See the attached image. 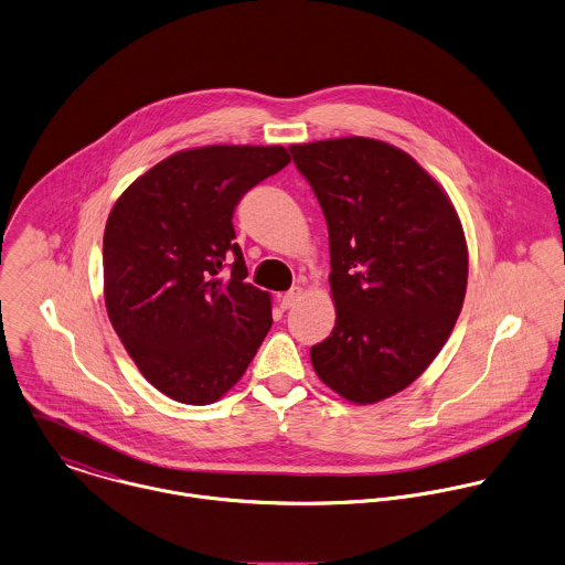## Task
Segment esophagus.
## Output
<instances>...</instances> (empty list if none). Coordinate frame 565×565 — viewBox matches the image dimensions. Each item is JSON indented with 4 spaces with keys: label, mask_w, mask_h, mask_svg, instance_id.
Masks as SVG:
<instances>
[{
    "label": "esophagus",
    "mask_w": 565,
    "mask_h": 565,
    "mask_svg": "<svg viewBox=\"0 0 565 565\" xmlns=\"http://www.w3.org/2000/svg\"><path fill=\"white\" fill-rule=\"evenodd\" d=\"M301 295H303V290L297 286V288H290L288 292H284V295H279V306H281V310H290L299 299H301Z\"/></svg>",
    "instance_id": "1"
}]
</instances>
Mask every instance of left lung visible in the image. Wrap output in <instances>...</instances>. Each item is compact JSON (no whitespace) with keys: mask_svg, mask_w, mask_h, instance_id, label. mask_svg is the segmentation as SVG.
<instances>
[{"mask_svg":"<svg viewBox=\"0 0 565 565\" xmlns=\"http://www.w3.org/2000/svg\"><path fill=\"white\" fill-rule=\"evenodd\" d=\"M330 235L332 334L317 376L356 405L412 385L460 317L469 250L443 186L403 149L363 136L290 145Z\"/></svg>","mask_w":565,"mask_h":565,"instance_id":"8db88e82","label":"left lung"}]
</instances>
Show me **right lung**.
<instances>
[{
  "label": "right lung",
  "instance_id": "1",
  "mask_svg": "<svg viewBox=\"0 0 565 565\" xmlns=\"http://www.w3.org/2000/svg\"><path fill=\"white\" fill-rule=\"evenodd\" d=\"M288 162L281 145L184 149L136 178L109 211L107 317L140 374L178 403L220 401L273 326L270 295L244 281L233 213Z\"/></svg>",
  "mask_w": 565,
  "mask_h": 565
}]
</instances>
